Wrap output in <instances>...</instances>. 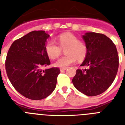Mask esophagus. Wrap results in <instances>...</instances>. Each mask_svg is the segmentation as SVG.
<instances>
[{
  "instance_id": "1",
  "label": "esophagus",
  "mask_w": 125,
  "mask_h": 125,
  "mask_svg": "<svg viewBox=\"0 0 125 125\" xmlns=\"http://www.w3.org/2000/svg\"><path fill=\"white\" fill-rule=\"evenodd\" d=\"M67 69L66 67H62V68H60V71L61 72H63V71H64Z\"/></svg>"
}]
</instances>
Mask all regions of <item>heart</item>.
Returning a JSON list of instances; mask_svg holds the SVG:
<instances>
[{"label":"heart","instance_id":"obj_1","mask_svg":"<svg viewBox=\"0 0 125 125\" xmlns=\"http://www.w3.org/2000/svg\"><path fill=\"white\" fill-rule=\"evenodd\" d=\"M58 44L52 40H49L45 45V52L51 60L57 58L62 53V49H65L66 55L61 57L54 63L58 67H65L73 64L77 60L82 61L86 56L87 49L83 42L79 41L78 38L71 33H63L57 38Z\"/></svg>","mask_w":125,"mask_h":125}]
</instances>
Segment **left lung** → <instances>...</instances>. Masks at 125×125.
Returning <instances> with one entry per match:
<instances>
[{
  "mask_svg": "<svg viewBox=\"0 0 125 125\" xmlns=\"http://www.w3.org/2000/svg\"><path fill=\"white\" fill-rule=\"evenodd\" d=\"M87 52L80 66L87 69L76 70L72 80L74 87L87 96L104 92L116 76L119 56L114 42L103 34L88 32L83 36Z\"/></svg>",
  "mask_w": 125,
  "mask_h": 125,
  "instance_id": "obj_1",
  "label": "left lung"
}]
</instances>
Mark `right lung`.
I'll return each mask as SVG.
<instances>
[{
	"instance_id": "add662e5",
	"label": "right lung",
	"mask_w": 125,
	"mask_h": 125,
	"mask_svg": "<svg viewBox=\"0 0 125 125\" xmlns=\"http://www.w3.org/2000/svg\"><path fill=\"white\" fill-rule=\"evenodd\" d=\"M49 36L43 30L32 31L16 40L8 50L5 62L7 75L19 93L32 100H42L54 90L60 70L52 67L45 52Z\"/></svg>"
}]
</instances>
